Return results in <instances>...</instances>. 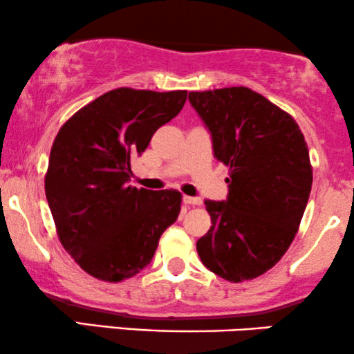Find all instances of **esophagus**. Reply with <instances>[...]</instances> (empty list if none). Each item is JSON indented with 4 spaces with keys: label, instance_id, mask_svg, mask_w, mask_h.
Listing matches in <instances>:
<instances>
[{
    "label": "esophagus",
    "instance_id": "obj_1",
    "mask_svg": "<svg viewBox=\"0 0 354 354\" xmlns=\"http://www.w3.org/2000/svg\"><path fill=\"white\" fill-rule=\"evenodd\" d=\"M185 203L186 204H191V206H201L203 204V199L201 198H194V196H185Z\"/></svg>",
    "mask_w": 354,
    "mask_h": 354
}]
</instances>
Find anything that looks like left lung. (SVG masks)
<instances>
[{"mask_svg":"<svg viewBox=\"0 0 354 354\" xmlns=\"http://www.w3.org/2000/svg\"><path fill=\"white\" fill-rule=\"evenodd\" d=\"M189 102L229 168L227 199L204 201L212 225L196 249L216 275L252 280L282 259L299 231L313 181L304 133L247 87L189 92Z\"/></svg>","mask_w":354,"mask_h":354,"instance_id":"8db88e82","label":"left lung"}]
</instances>
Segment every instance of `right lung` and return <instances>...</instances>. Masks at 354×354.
I'll list each match as a JSON object with an SVG mask.
<instances>
[{"mask_svg":"<svg viewBox=\"0 0 354 354\" xmlns=\"http://www.w3.org/2000/svg\"><path fill=\"white\" fill-rule=\"evenodd\" d=\"M186 95L115 88L72 115L55 136L46 198L59 241L88 275L113 283L136 275L178 219L180 191L138 189L129 181L131 158L181 112Z\"/></svg>","mask_w":354,"mask_h":354,"instance_id":"obj_1","label":"right lung"}]
</instances>
